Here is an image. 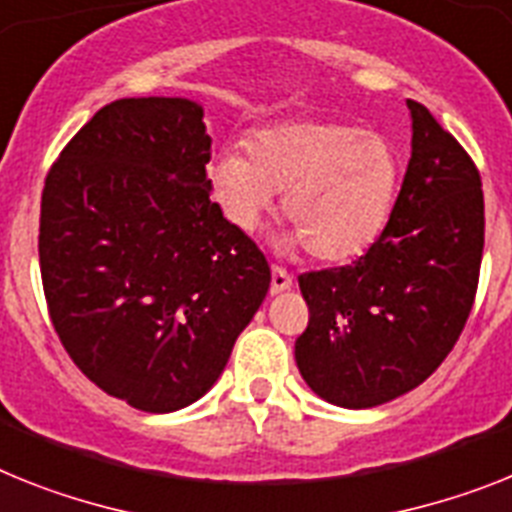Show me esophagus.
Wrapping results in <instances>:
<instances>
[{
  "label": "esophagus",
  "mask_w": 512,
  "mask_h": 512,
  "mask_svg": "<svg viewBox=\"0 0 512 512\" xmlns=\"http://www.w3.org/2000/svg\"><path fill=\"white\" fill-rule=\"evenodd\" d=\"M291 283H294V281H291V276L283 268L270 270V294H273V296L283 294V291H289Z\"/></svg>",
  "instance_id": "obj_1"
}]
</instances>
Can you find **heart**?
Segmentation results:
<instances>
[{"label": "heart", "instance_id": "b5f03b06", "mask_svg": "<svg viewBox=\"0 0 512 512\" xmlns=\"http://www.w3.org/2000/svg\"><path fill=\"white\" fill-rule=\"evenodd\" d=\"M247 155L221 150L208 166L213 200L234 229L255 231L276 192L294 226L283 247L307 244L322 263L354 260L388 226L401 158L380 132L302 119L257 130Z\"/></svg>", "mask_w": 512, "mask_h": 512}]
</instances>
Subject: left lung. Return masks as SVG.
I'll return each instance as SVG.
<instances>
[{"label":"left lung","mask_w":512,"mask_h":512,"mask_svg":"<svg viewBox=\"0 0 512 512\" xmlns=\"http://www.w3.org/2000/svg\"><path fill=\"white\" fill-rule=\"evenodd\" d=\"M406 106L411 158L388 226L354 265L299 276L309 325L296 338V367L341 409L419 388L461 336L479 283V171L422 103Z\"/></svg>","instance_id":"obj_1"}]
</instances>
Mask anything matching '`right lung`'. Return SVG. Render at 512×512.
I'll use <instances>...</instances> for the list:
<instances>
[{
  "mask_svg": "<svg viewBox=\"0 0 512 512\" xmlns=\"http://www.w3.org/2000/svg\"><path fill=\"white\" fill-rule=\"evenodd\" d=\"M190 98H122L62 150L38 257L59 341L103 393L148 414L203 398L255 317L270 268L210 200Z\"/></svg>",
  "mask_w": 512,
  "mask_h": 512,
  "instance_id": "add662e5",
  "label": "right lung"
}]
</instances>
